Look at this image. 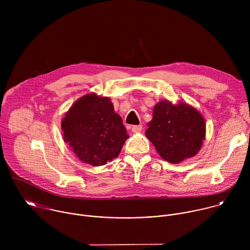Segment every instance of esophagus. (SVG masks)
<instances>
[{
	"mask_svg": "<svg viewBox=\"0 0 250 250\" xmlns=\"http://www.w3.org/2000/svg\"><path fill=\"white\" fill-rule=\"evenodd\" d=\"M141 129H142V125H132V127H131V130H132L133 132H139V131H141Z\"/></svg>",
	"mask_w": 250,
	"mask_h": 250,
	"instance_id": "34e87169",
	"label": "esophagus"
}]
</instances>
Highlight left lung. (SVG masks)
<instances>
[{"mask_svg":"<svg viewBox=\"0 0 250 250\" xmlns=\"http://www.w3.org/2000/svg\"><path fill=\"white\" fill-rule=\"evenodd\" d=\"M146 135L164 160L179 163L198 153L205 139L206 125L193 106L162 101L154 106Z\"/></svg>","mask_w":250,"mask_h":250,"instance_id":"left-lung-1","label":"left lung"}]
</instances>
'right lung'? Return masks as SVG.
<instances>
[{"mask_svg": "<svg viewBox=\"0 0 250 250\" xmlns=\"http://www.w3.org/2000/svg\"><path fill=\"white\" fill-rule=\"evenodd\" d=\"M66 144L78 158L93 166L118 157L128 137L122 118L109 98L88 94L71 106L62 120Z\"/></svg>", "mask_w": 250, "mask_h": 250, "instance_id": "add662e5", "label": "right lung"}]
</instances>
